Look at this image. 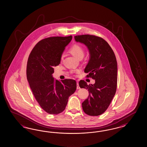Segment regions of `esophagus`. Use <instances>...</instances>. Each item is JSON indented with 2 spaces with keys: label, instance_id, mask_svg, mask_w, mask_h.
<instances>
[{
  "label": "esophagus",
  "instance_id": "1",
  "mask_svg": "<svg viewBox=\"0 0 147 147\" xmlns=\"http://www.w3.org/2000/svg\"><path fill=\"white\" fill-rule=\"evenodd\" d=\"M76 88H77V89H79L80 88V87L79 85V83L78 82H77V87H76Z\"/></svg>",
  "mask_w": 147,
  "mask_h": 147
}]
</instances>
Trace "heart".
<instances>
[{
  "mask_svg": "<svg viewBox=\"0 0 147 147\" xmlns=\"http://www.w3.org/2000/svg\"><path fill=\"white\" fill-rule=\"evenodd\" d=\"M70 51L73 56H75L78 59L83 58L84 55V51L83 48L79 44H74L71 47ZM63 55L61 57V59H63Z\"/></svg>",
  "mask_w": 147,
  "mask_h": 147,
  "instance_id": "b5f03b06",
  "label": "heart"
}]
</instances>
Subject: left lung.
<instances>
[{
  "instance_id": "obj_1",
  "label": "left lung",
  "mask_w": 147,
  "mask_h": 147,
  "mask_svg": "<svg viewBox=\"0 0 147 147\" xmlns=\"http://www.w3.org/2000/svg\"><path fill=\"white\" fill-rule=\"evenodd\" d=\"M76 42L87 47L90 59L84 72L87 78L95 80L88 85L80 81L81 88L88 90L89 95L82 103L85 113L97 116L107 110L115 95L117 85V63L115 55L107 42L101 37L90 35L74 36Z\"/></svg>"
}]
</instances>
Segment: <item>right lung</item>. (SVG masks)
Segmentation results:
<instances>
[{
    "mask_svg": "<svg viewBox=\"0 0 147 147\" xmlns=\"http://www.w3.org/2000/svg\"><path fill=\"white\" fill-rule=\"evenodd\" d=\"M72 36L51 37L40 40L30 52L27 65V78L36 100L50 115L65 109L68 97L76 89L74 80L59 81L52 77L55 66L60 63L65 47Z\"/></svg>",
    "mask_w": 147,
    "mask_h": 147,
    "instance_id": "obj_1",
    "label": "right lung"
}]
</instances>
